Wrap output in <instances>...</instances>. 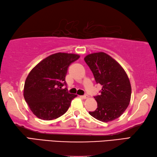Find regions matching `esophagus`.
<instances>
[{
	"mask_svg": "<svg viewBox=\"0 0 157 157\" xmlns=\"http://www.w3.org/2000/svg\"><path fill=\"white\" fill-rule=\"evenodd\" d=\"M81 97L82 98V99H88V96L87 94H85V95H83V96H81Z\"/></svg>",
	"mask_w": 157,
	"mask_h": 157,
	"instance_id": "obj_1",
	"label": "esophagus"
}]
</instances>
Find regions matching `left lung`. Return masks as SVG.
<instances>
[{
	"mask_svg": "<svg viewBox=\"0 0 157 157\" xmlns=\"http://www.w3.org/2000/svg\"><path fill=\"white\" fill-rule=\"evenodd\" d=\"M84 60L97 84L102 86L100 95L94 97L97 108L89 112L90 115L104 122L119 118L129 105L131 96V83L125 71L117 61L104 52L88 54Z\"/></svg>",
	"mask_w": 157,
	"mask_h": 157,
	"instance_id": "left-lung-1",
	"label": "left lung"
}]
</instances>
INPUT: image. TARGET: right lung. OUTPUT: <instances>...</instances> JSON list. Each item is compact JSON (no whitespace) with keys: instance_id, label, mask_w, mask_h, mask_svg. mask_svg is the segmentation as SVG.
Returning a JSON list of instances; mask_svg holds the SVG:
<instances>
[{"instance_id":"add662e5","label":"right lung","mask_w":157,"mask_h":157,"mask_svg":"<svg viewBox=\"0 0 157 157\" xmlns=\"http://www.w3.org/2000/svg\"><path fill=\"white\" fill-rule=\"evenodd\" d=\"M79 58L78 54L59 52L45 58L30 71L24 84V97L36 117L51 121L68 110L77 95L62 87L67 85L69 66Z\"/></svg>"}]
</instances>
